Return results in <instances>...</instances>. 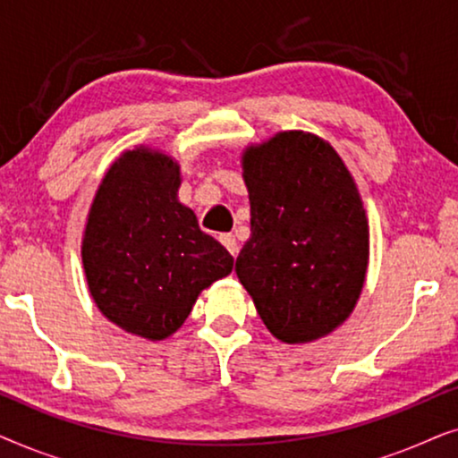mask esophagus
<instances>
[{
    "instance_id": "esophagus-1",
    "label": "esophagus",
    "mask_w": 458,
    "mask_h": 458,
    "mask_svg": "<svg viewBox=\"0 0 458 458\" xmlns=\"http://www.w3.org/2000/svg\"><path fill=\"white\" fill-rule=\"evenodd\" d=\"M218 240H221V243L225 248L229 250L231 252V256H237V252H240V248H237V240H235V235H231V233H223L221 237H218Z\"/></svg>"
}]
</instances>
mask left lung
I'll use <instances>...</instances> for the list:
<instances>
[{
    "mask_svg": "<svg viewBox=\"0 0 458 458\" xmlns=\"http://www.w3.org/2000/svg\"><path fill=\"white\" fill-rule=\"evenodd\" d=\"M250 240L235 271L267 329L312 342L346 321L365 284L369 225L335 149L285 131L243 154Z\"/></svg>",
    "mask_w": 458,
    "mask_h": 458,
    "instance_id": "1",
    "label": "left lung"
}]
</instances>
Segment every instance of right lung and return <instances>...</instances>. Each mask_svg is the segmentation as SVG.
<instances>
[{"mask_svg": "<svg viewBox=\"0 0 458 458\" xmlns=\"http://www.w3.org/2000/svg\"><path fill=\"white\" fill-rule=\"evenodd\" d=\"M179 166L148 148L124 152L99 185L83 237L98 309L146 340L174 334L198 293L233 268V256L177 199Z\"/></svg>", "mask_w": 458, "mask_h": 458, "instance_id": "obj_1", "label": "right lung"}]
</instances>
